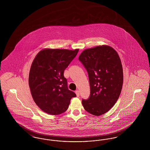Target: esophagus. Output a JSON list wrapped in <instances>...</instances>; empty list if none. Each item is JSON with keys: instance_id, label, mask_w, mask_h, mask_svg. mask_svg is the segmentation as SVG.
<instances>
[{"instance_id": "obj_1", "label": "esophagus", "mask_w": 150, "mask_h": 150, "mask_svg": "<svg viewBox=\"0 0 150 150\" xmlns=\"http://www.w3.org/2000/svg\"><path fill=\"white\" fill-rule=\"evenodd\" d=\"M75 93H76L77 97H79V96H80V93H79V91H78V90L76 91H75Z\"/></svg>"}]
</instances>
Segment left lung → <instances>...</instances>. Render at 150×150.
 Wrapping results in <instances>:
<instances>
[{
	"mask_svg": "<svg viewBox=\"0 0 150 150\" xmlns=\"http://www.w3.org/2000/svg\"><path fill=\"white\" fill-rule=\"evenodd\" d=\"M88 74L91 94L82 100L87 112L95 116L105 114L114 106L121 93L123 71L116 51L108 45L84 50L79 57Z\"/></svg>",
	"mask_w": 150,
	"mask_h": 150,
	"instance_id": "obj_1",
	"label": "left lung"
}]
</instances>
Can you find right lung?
<instances>
[{"instance_id": "obj_1", "label": "right lung", "mask_w": 150, "mask_h": 150, "mask_svg": "<svg viewBox=\"0 0 150 150\" xmlns=\"http://www.w3.org/2000/svg\"><path fill=\"white\" fill-rule=\"evenodd\" d=\"M78 51L44 49L35 57L29 73V87L34 102L44 112L62 114L67 110L72 98L76 96L69 90L64 73Z\"/></svg>"}]
</instances>
